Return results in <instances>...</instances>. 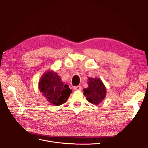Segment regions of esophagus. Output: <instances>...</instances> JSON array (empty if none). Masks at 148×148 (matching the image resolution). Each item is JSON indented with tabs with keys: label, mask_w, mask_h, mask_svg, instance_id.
I'll list each match as a JSON object with an SVG mask.
<instances>
[{
	"label": "esophagus",
	"mask_w": 148,
	"mask_h": 148,
	"mask_svg": "<svg viewBox=\"0 0 148 148\" xmlns=\"http://www.w3.org/2000/svg\"><path fill=\"white\" fill-rule=\"evenodd\" d=\"M73 89L75 91H78V90H80L81 89V86H74L73 87Z\"/></svg>",
	"instance_id": "34e87169"
}]
</instances>
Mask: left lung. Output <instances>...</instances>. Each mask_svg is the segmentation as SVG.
<instances>
[{
    "label": "left lung",
    "mask_w": 148,
    "mask_h": 148,
    "mask_svg": "<svg viewBox=\"0 0 148 148\" xmlns=\"http://www.w3.org/2000/svg\"><path fill=\"white\" fill-rule=\"evenodd\" d=\"M88 88L83 89V95L87 101L97 106L104 99L106 96V88L99 78H88Z\"/></svg>",
    "instance_id": "1"
}]
</instances>
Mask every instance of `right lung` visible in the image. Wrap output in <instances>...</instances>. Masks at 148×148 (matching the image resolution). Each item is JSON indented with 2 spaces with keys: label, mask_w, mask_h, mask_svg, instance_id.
Returning <instances> with one entry per match:
<instances>
[{
  "label": "right lung",
  "mask_w": 148,
  "mask_h": 148,
  "mask_svg": "<svg viewBox=\"0 0 148 148\" xmlns=\"http://www.w3.org/2000/svg\"><path fill=\"white\" fill-rule=\"evenodd\" d=\"M39 91L52 105L60 106L66 102L72 90L62 81L60 76L53 70H47L39 79Z\"/></svg>",
  "instance_id": "1"
}]
</instances>
